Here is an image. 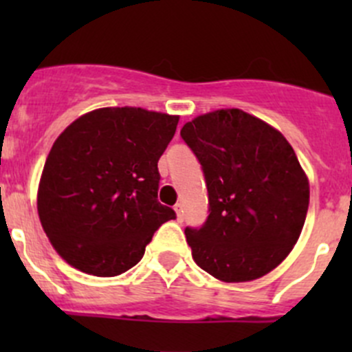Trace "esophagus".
<instances>
[{"instance_id": "obj_1", "label": "esophagus", "mask_w": 352, "mask_h": 352, "mask_svg": "<svg viewBox=\"0 0 352 352\" xmlns=\"http://www.w3.org/2000/svg\"><path fill=\"white\" fill-rule=\"evenodd\" d=\"M175 212H177V218L182 221V219H184V206L180 204V202H179V204H175Z\"/></svg>"}]
</instances>
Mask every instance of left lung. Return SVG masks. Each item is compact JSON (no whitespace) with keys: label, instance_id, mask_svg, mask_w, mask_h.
Listing matches in <instances>:
<instances>
[{"label":"left lung","instance_id":"1","mask_svg":"<svg viewBox=\"0 0 352 352\" xmlns=\"http://www.w3.org/2000/svg\"><path fill=\"white\" fill-rule=\"evenodd\" d=\"M208 187L209 214L186 228L196 264L226 283L281 264L305 225L308 179L279 131L240 109L199 116L180 131Z\"/></svg>","mask_w":352,"mask_h":352}]
</instances>
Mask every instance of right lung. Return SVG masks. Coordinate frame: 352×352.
<instances>
[{
    "instance_id": "right-lung-1",
    "label": "right lung",
    "mask_w": 352,
    "mask_h": 352,
    "mask_svg": "<svg viewBox=\"0 0 352 352\" xmlns=\"http://www.w3.org/2000/svg\"><path fill=\"white\" fill-rule=\"evenodd\" d=\"M179 117L136 107L88 112L52 144L38 184L42 228L87 274L112 278L143 258L172 208L158 202V160Z\"/></svg>"
}]
</instances>
